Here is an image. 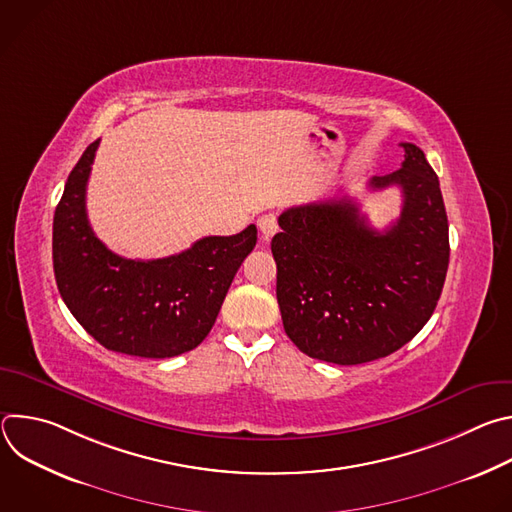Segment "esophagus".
Masks as SVG:
<instances>
[{
    "mask_svg": "<svg viewBox=\"0 0 512 512\" xmlns=\"http://www.w3.org/2000/svg\"><path fill=\"white\" fill-rule=\"evenodd\" d=\"M257 227H259V231L263 233L265 239L273 237V235L277 233V218H275V214H263V216H259Z\"/></svg>",
    "mask_w": 512,
    "mask_h": 512,
    "instance_id": "obj_1",
    "label": "esophagus"
}]
</instances>
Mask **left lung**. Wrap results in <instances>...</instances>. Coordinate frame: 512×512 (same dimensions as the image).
<instances>
[{
    "mask_svg": "<svg viewBox=\"0 0 512 512\" xmlns=\"http://www.w3.org/2000/svg\"><path fill=\"white\" fill-rule=\"evenodd\" d=\"M401 170L373 176L371 190L399 186L403 206L377 231L350 198L281 212L271 253L285 334L304 354L371 362L407 344L431 318L450 263L448 214L433 168L401 143Z\"/></svg>",
    "mask_w": 512,
    "mask_h": 512,
    "instance_id": "1",
    "label": "left lung"
}]
</instances>
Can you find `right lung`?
Returning a JSON list of instances; mask_svg holds the SVG:
<instances>
[{
	"mask_svg": "<svg viewBox=\"0 0 512 512\" xmlns=\"http://www.w3.org/2000/svg\"><path fill=\"white\" fill-rule=\"evenodd\" d=\"M99 139L72 168L54 212L52 263L60 296L105 348L170 358L196 348L214 326L227 291L257 243L249 225L233 237H204L164 259H125L93 233L87 182Z\"/></svg>",
	"mask_w": 512,
	"mask_h": 512,
	"instance_id": "right-lung-1",
	"label": "right lung"
}]
</instances>
